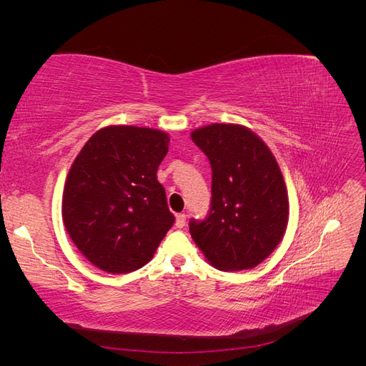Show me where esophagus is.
<instances>
[{
	"mask_svg": "<svg viewBox=\"0 0 366 366\" xmlns=\"http://www.w3.org/2000/svg\"><path fill=\"white\" fill-rule=\"evenodd\" d=\"M184 224H186V215H184V214H179V215H177V218H175V226L179 227V229H182V227H184Z\"/></svg>",
	"mask_w": 366,
	"mask_h": 366,
	"instance_id": "34e87169",
	"label": "esophagus"
}]
</instances>
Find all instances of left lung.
<instances>
[{"instance_id": "8db88e82", "label": "left lung", "mask_w": 366, "mask_h": 366, "mask_svg": "<svg viewBox=\"0 0 366 366\" xmlns=\"http://www.w3.org/2000/svg\"><path fill=\"white\" fill-rule=\"evenodd\" d=\"M191 137L212 168L209 212L189 221L191 237L218 270L252 269L280 244L289 221L280 166L246 127L214 124Z\"/></svg>"}]
</instances>
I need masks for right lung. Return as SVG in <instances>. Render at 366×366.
I'll return each instance as SVG.
<instances>
[{"label": "right lung", "instance_id": "obj_1", "mask_svg": "<svg viewBox=\"0 0 366 366\" xmlns=\"http://www.w3.org/2000/svg\"><path fill=\"white\" fill-rule=\"evenodd\" d=\"M169 137L151 128L99 129L77 154L62 197V218L84 257L108 273L143 267L175 217L157 169Z\"/></svg>", "mask_w": 366, "mask_h": 366}]
</instances>
